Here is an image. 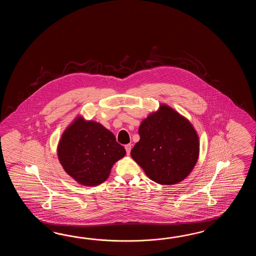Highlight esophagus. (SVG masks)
I'll use <instances>...</instances> for the list:
<instances>
[{"instance_id": "34e87169", "label": "esophagus", "mask_w": 256, "mask_h": 256, "mask_svg": "<svg viewBox=\"0 0 256 256\" xmlns=\"http://www.w3.org/2000/svg\"><path fill=\"white\" fill-rule=\"evenodd\" d=\"M126 152H127V154H130V150H132V144H126Z\"/></svg>"}]
</instances>
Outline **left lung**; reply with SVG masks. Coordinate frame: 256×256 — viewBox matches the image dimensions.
<instances>
[{
    "instance_id": "8db88e82",
    "label": "left lung",
    "mask_w": 256,
    "mask_h": 256,
    "mask_svg": "<svg viewBox=\"0 0 256 256\" xmlns=\"http://www.w3.org/2000/svg\"><path fill=\"white\" fill-rule=\"evenodd\" d=\"M138 132L140 140L130 156L150 180L174 185L190 174L200 156V139L186 117L160 104L142 120Z\"/></svg>"
}]
</instances>
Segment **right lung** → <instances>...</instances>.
I'll return each instance as SVG.
<instances>
[{
	"label": "right lung",
	"instance_id": "obj_1",
	"mask_svg": "<svg viewBox=\"0 0 256 256\" xmlns=\"http://www.w3.org/2000/svg\"><path fill=\"white\" fill-rule=\"evenodd\" d=\"M56 151L66 173L86 186L104 183L114 164L126 154L110 130L82 115L63 132Z\"/></svg>",
	"mask_w": 256,
	"mask_h": 256
}]
</instances>
